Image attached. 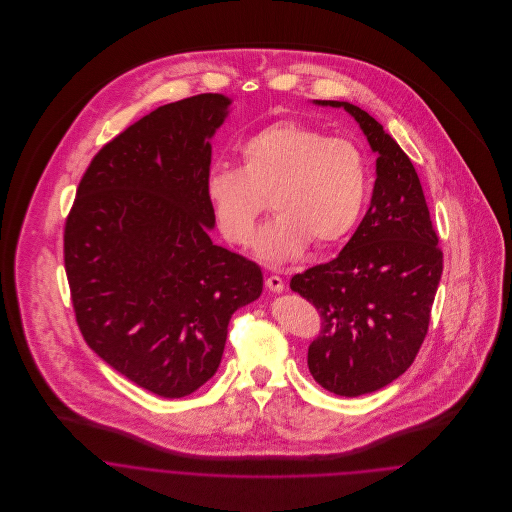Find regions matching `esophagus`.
<instances>
[{
	"mask_svg": "<svg viewBox=\"0 0 512 512\" xmlns=\"http://www.w3.org/2000/svg\"><path fill=\"white\" fill-rule=\"evenodd\" d=\"M266 288L272 292H284V280L280 276H268L266 278Z\"/></svg>",
	"mask_w": 512,
	"mask_h": 512,
	"instance_id": "esophagus-1",
	"label": "esophagus"
}]
</instances>
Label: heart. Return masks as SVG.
I'll use <instances>...</instances> for the list:
<instances>
[{"mask_svg": "<svg viewBox=\"0 0 512 512\" xmlns=\"http://www.w3.org/2000/svg\"><path fill=\"white\" fill-rule=\"evenodd\" d=\"M238 155L242 167L215 165L205 181L209 207L230 244L252 240L266 197L278 215L262 226L256 248L270 262L292 260L307 242L317 250L329 248L361 219L368 167L353 140L278 120L248 136Z\"/></svg>", "mask_w": 512, "mask_h": 512, "instance_id": "heart-1", "label": "heart"}]
</instances>
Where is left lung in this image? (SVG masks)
<instances>
[{"label":"left lung","instance_id":"obj_1","mask_svg":"<svg viewBox=\"0 0 512 512\" xmlns=\"http://www.w3.org/2000/svg\"><path fill=\"white\" fill-rule=\"evenodd\" d=\"M343 106L378 153L365 219L337 258L295 274L293 292L315 305L321 331L309 343L315 382L339 396L374 392L414 363L430 327L443 252L410 157L355 104Z\"/></svg>","mask_w":512,"mask_h":512}]
</instances>
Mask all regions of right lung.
<instances>
[{
  "mask_svg": "<svg viewBox=\"0 0 512 512\" xmlns=\"http://www.w3.org/2000/svg\"><path fill=\"white\" fill-rule=\"evenodd\" d=\"M228 104L197 94L126 128L92 157L65 220L84 341L163 398H183L217 372L232 313L262 293V270L209 236V138Z\"/></svg>",
  "mask_w": 512,
  "mask_h": 512,
  "instance_id": "right-lung-1",
  "label": "right lung"
}]
</instances>
